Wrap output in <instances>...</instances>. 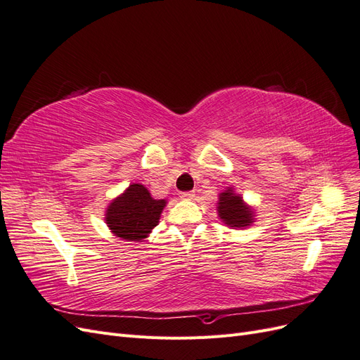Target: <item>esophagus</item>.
Wrapping results in <instances>:
<instances>
[{
	"label": "esophagus",
	"instance_id": "obj_1",
	"mask_svg": "<svg viewBox=\"0 0 360 360\" xmlns=\"http://www.w3.org/2000/svg\"><path fill=\"white\" fill-rule=\"evenodd\" d=\"M195 197L193 191H186V192H180V198L183 200H192Z\"/></svg>",
	"mask_w": 360,
	"mask_h": 360
}]
</instances>
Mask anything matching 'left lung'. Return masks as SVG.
Instances as JSON below:
<instances>
[{
    "instance_id": "obj_1",
    "label": "left lung",
    "mask_w": 360,
    "mask_h": 360,
    "mask_svg": "<svg viewBox=\"0 0 360 360\" xmlns=\"http://www.w3.org/2000/svg\"><path fill=\"white\" fill-rule=\"evenodd\" d=\"M217 212H219L221 219H224L225 224L231 226L242 228V226H248L254 221L252 212L243 205L242 198L238 197V195H234L231 189L221 193Z\"/></svg>"
}]
</instances>
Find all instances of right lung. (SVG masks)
Here are the masks:
<instances>
[{
	"label": "right lung",
	"mask_w": 360,
	"mask_h": 360,
	"mask_svg": "<svg viewBox=\"0 0 360 360\" xmlns=\"http://www.w3.org/2000/svg\"><path fill=\"white\" fill-rule=\"evenodd\" d=\"M165 200H153L143 184H130L106 210V224L124 240H143L158 225Z\"/></svg>",
	"instance_id": "add662e5"
}]
</instances>
